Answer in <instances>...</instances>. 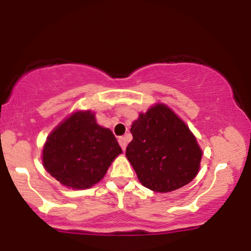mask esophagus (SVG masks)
Listing matches in <instances>:
<instances>
[{"label": "esophagus", "mask_w": 251, "mask_h": 251, "mask_svg": "<svg viewBox=\"0 0 251 251\" xmlns=\"http://www.w3.org/2000/svg\"><path fill=\"white\" fill-rule=\"evenodd\" d=\"M118 142H119V145L122 146L123 151H125L126 146H127V140H126V138H125V137H119V139H118Z\"/></svg>", "instance_id": "1"}]
</instances>
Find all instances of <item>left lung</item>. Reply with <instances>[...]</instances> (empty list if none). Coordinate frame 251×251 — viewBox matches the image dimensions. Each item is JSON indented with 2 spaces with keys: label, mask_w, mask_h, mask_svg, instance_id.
I'll return each instance as SVG.
<instances>
[{
  "label": "left lung",
  "mask_w": 251,
  "mask_h": 251,
  "mask_svg": "<svg viewBox=\"0 0 251 251\" xmlns=\"http://www.w3.org/2000/svg\"><path fill=\"white\" fill-rule=\"evenodd\" d=\"M126 157L138 179L155 192H170L197 176L201 150L186 124L164 103L140 113L131 126Z\"/></svg>",
  "instance_id": "obj_1"
}]
</instances>
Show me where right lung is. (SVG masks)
Here are the masks:
<instances>
[{"instance_id": "obj_1", "label": "right lung", "mask_w": 251, "mask_h": 251, "mask_svg": "<svg viewBox=\"0 0 251 251\" xmlns=\"http://www.w3.org/2000/svg\"><path fill=\"white\" fill-rule=\"evenodd\" d=\"M122 152L111 129L98 125L94 113L79 111L48 135L42 163L62 185L82 190L99 183Z\"/></svg>"}]
</instances>
